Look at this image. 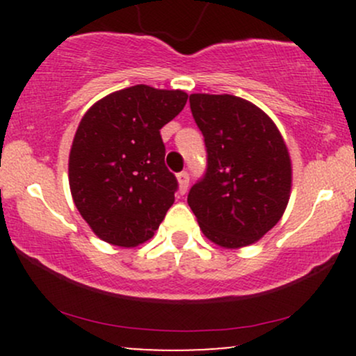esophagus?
<instances>
[{
  "label": "esophagus",
  "mask_w": 356,
  "mask_h": 356,
  "mask_svg": "<svg viewBox=\"0 0 356 356\" xmlns=\"http://www.w3.org/2000/svg\"><path fill=\"white\" fill-rule=\"evenodd\" d=\"M177 182H179V192H181V194H186L187 187H189V174L187 172L177 174Z\"/></svg>",
  "instance_id": "obj_1"
}]
</instances>
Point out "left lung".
<instances>
[{
    "label": "left lung",
    "mask_w": 356,
    "mask_h": 356,
    "mask_svg": "<svg viewBox=\"0 0 356 356\" xmlns=\"http://www.w3.org/2000/svg\"><path fill=\"white\" fill-rule=\"evenodd\" d=\"M207 170L187 195L207 239L226 249L254 244L283 218L291 194L288 147L275 122L236 95L192 93Z\"/></svg>",
    "instance_id": "8db88e82"
}]
</instances>
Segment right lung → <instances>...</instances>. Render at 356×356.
<instances>
[{
	"instance_id": "obj_1",
	"label": "right lung",
	"mask_w": 356,
	"mask_h": 356,
	"mask_svg": "<svg viewBox=\"0 0 356 356\" xmlns=\"http://www.w3.org/2000/svg\"><path fill=\"white\" fill-rule=\"evenodd\" d=\"M187 97L136 85L95 102L81 117L68 182L81 218L105 243H145L174 204L177 179L164 164L161 129L181 113Z\"/></svg>"
}]
</instances>
